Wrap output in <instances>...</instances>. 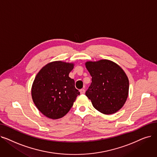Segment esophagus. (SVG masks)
Wrapping results in <instances>:
<instances>
[{
    "label": "esophagus",
    "instance_id": "34e87169",
    "mask_svg": "<svg viewBox=\"0 0 157 157\" xmlns=\"http://www.w3.org/2000/svg\"><path fill=\"white\" fill-rule=\"evenodd\" d=\"M85 93V89H83V88H82V89L80 90V94H84Z\"/></svg>",
    "mask_w": 157,
    "mask_h": 157
}]
</instances>
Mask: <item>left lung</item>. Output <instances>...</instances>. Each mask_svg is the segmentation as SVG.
Returning <instances> with one entry per match:
<instances>
[{
    "mask_svg": "<svg viewBox=\"0 0 157 157\" xmlns=\"http://www.w3.org/2000/svg\"><path fill=\"white\" fill-rule=\"evenodd\" d=\"M85 66L92 76V83L86 91L97 110L113 114L123 106L129 91V80L117 64L108 59L87 62Z\"/></svg>",
    "mask_w": 157,
    "mask_h": 157,
    "instance_id": "left-lung-1",
    "label": "left lung"
}]
</instances>
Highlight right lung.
I'll return each mask as SVG.
<instances>
[{
    "instance_id": "add662e5",
    "label": "right lung",
    "mask_w": 157,
    "mask_h": 157,
    "mask_svg": "<svg viewBox=\"0 0 157 157\" xmlns=\"http://www.w3.org/2000/svg\"><path fill=\"white\" fill-rule=\"evenodd\" d=\"M74 63L56 61L41 69L33 81L31 95L38 110L52 119L62 118L69 112L80 92L69 76Z\"/></svg>"
}]
</instances>
